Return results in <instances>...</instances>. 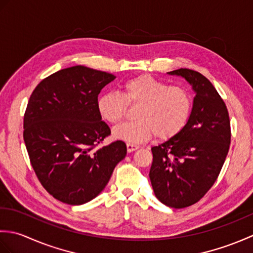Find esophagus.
<instances>
[{
    "mask_svg": "<svg viewBox=\"0 0 253 253\" xmlns=\"http://www.w3.org/2000/svg\"><path fill=\"white\" fill-rule=\"evenodd\" d=\"M126 146H127V151L128 152H132V151H136V150L139 148L138 146H136V144H133V143H129V142H128L127 144H126Z\"/></svg>",
    "mask_w": 253,
    "mask_h": 253,
    "instance_id": "esophagus-1",
    "label": "esophagus"
}]
</instances>
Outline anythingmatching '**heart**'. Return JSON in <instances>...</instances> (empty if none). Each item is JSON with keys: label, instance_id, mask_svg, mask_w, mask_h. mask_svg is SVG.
Wrapping results in <instances>:
<instances>
[{"label": "heart", "instance_id": "b5f03b06", "mask_svg": "<svg viewBox=\"0 0 253 253\" xmlns=\"http://www.w3.org/2000/svg\"><path fill=\"white\" fill-rule=\"evenodd\" d=\"M127 105H139L137 121L117 128L113 136L120 140L139 143L157 137L169 140L184 129L192 110V96L181 85H169L148 75L128 79L122 84L121 94L99 96L96 109L103 121L117 126L126 115Z\"/></svg>", "mask_w": 253, "mask_h": 253}]
</instances>
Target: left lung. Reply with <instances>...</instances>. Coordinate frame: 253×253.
Segmentation results:
<instances>
[{
  "label": "left lung",
  "mask_w": 253,
  "mask_h": 253,
  "mask_svg": "<svg viewBox=\"0 0 253 253\" xmlns=\"http://www.w3.org/2000/svg\"><path fill=\"white\" fill-rule=\"evenodd\" d=\"M169 74L184 77L196 96L184 129L151 149L149 177L161 202L182 209L197 203L217 179L232 133L226 104L208 78L188 68Z\"/></svg>",
  "instance_id": "left-lung-1"
}]
</instances>
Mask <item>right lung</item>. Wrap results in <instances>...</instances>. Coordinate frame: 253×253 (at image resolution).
I'll use <instances>...</instances> for the list:
<instances>
[{
    "label": "right lung",
    "mask_w": 253,
    "mask_h": 253,
    "mask_svg": "<svg viewBox=\"0 0 253 253\" xmlns=\"http://www.w3.org/2000/svg\"><path fill=\"white\" fill-rule=\"evenodd\" d=\"M115 79L85 66L61 69L32 91L24 115V141L38 179L57 200L89 202L104 189L126 157L122 140L99 147L111 135L96 109L98 95Z\"/></svg>",
    "instance_id": "obj_1"
}]
</instances>
